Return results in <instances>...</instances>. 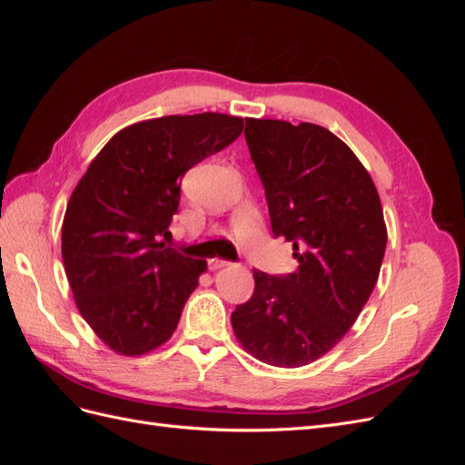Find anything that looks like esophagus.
<instances>
[{"instance_id":"esophagus-1","label":"esophagus","mask_w":465,"mask_h":465,"mask_svg":"<svg viewBox=\"0 0 465 465\" xmlns=\"http://www.w3.org/2000/svg\"><path fill=\"white\" fill-rule=\"evenodd\" d=\"M231 262H227V260H221V258H211L209 262H207V265H209V270L211 272H215V270H221V267H227Z\"/></svg>"}]
</instances>
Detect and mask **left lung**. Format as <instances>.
Here are the masks:
<instances>
[{
  "instance_id": "left-lung-1",
  "label": "left lung",
  "mask_w": 465,
  "mask_h": 465,
  "mask_svg": "<svg viewBox=\"0 0 465 465\" xmlns=\"http://www.w3.org/2000/svg\"><path fill=\"white\" fill-rule=\"evenodd\" d=\"M244 137L272 231L292 242L299 270H254L232 331L252 357L297 369L340 343L367 304L388 241L382 203L357 154L322 125L246 118Z\"/></svg>"
}]
</instances>
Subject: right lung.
<instances>
[{"label": "right lung", "mask_w": 465, "mask_h": 465, "mask_svg": "<svg viewBox=\"0 0 465 465\" xmlns=\"http://www.w3.org/2000/svg\"><path fill=\"white\" fill-rule=\"evenodd\" d=\"M242 128V118L219 112L137 122L77 182L62 224L64 267L81 316L114 353L145 355L173 337L207 270L162 241L180 182Z\"/></svg>", "instance_id": "obj_1"}]
</instances>
